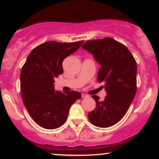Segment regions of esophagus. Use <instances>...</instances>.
I'll return each instance as SVG.
<instances>
[{
  "label": "esophagus",
  "mask_w": 159,
  "mask_h": 159,
  "mask_svg": "<svg viewBox=\"0 0 159 159\" xmlns=\"http://www.w3.org/2000/svg\"><path fill=\"white\" fill-rule=\"evenodd\" d=\"M81 97L82 98H87V97H88V95H87L85 93H82L81 94Z\"/></svg>",
  "instance_id": "esophagus-1"
}]
</instances>
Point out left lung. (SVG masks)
<instances>
[{"label": "left lung", "mask_w": 159, "mask_h": 159, "mask_svg": "<svg viewBox=\"0 0 159 159\" xmlns=\"http://www.w3.org/2000/svg\"><path fill=\"white\" fill-rule=\"evenodd\" d=\"M82 48L93 55L101 68L98 82L105 83L107 96L100 101L92 96L96 108L88 114L93 125L107 128L120 121L126 114L137 90V63L125 45L111 37L87 41Z\"/></svg>", "instance_id": "obj_1"}]
</instances>
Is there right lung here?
Masks as SVG:
<instances>
[{
    "mask_svg": "<svg viewBox=\"0 0 159 159\" xmlns=\"http://www.w3.org/2000/svg\"><path fill=\"white\" fill-rule=\"evenodd\" d=\"M83 42L43 43L33 49L21 69L23 103L34 122L44 129L63 125L72 104L81 97L76 91L55 90L54 84V78L63 72V60L77 51Z\"/></svg>",
    "mask_w": 159,
    "mask_h": 159,
    "instance_id": "add662e5",
    "label": "right lung"
}]
</instances>
